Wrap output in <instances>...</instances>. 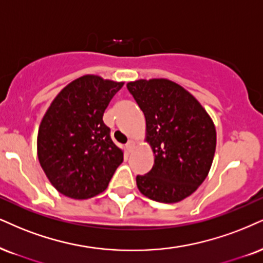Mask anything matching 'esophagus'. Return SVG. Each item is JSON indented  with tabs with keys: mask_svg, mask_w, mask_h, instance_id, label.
<instances>
[{
	"mask_svg": "<svg viewBox=\"0 0 263 263\" xmlns=\"http://www.w3.org/2000/svg\"><path fill=\"white\" fill-rule=\"evenodd\" d=\"M125 146H126V148H128V151L130 152V151L133 150V148L135 147V141H134V140H129L128 142H126Z\"/></svg>",
	"mask_w": 263,
	"mask_h": 263,
	"instance_id": "1",
	"label": "esophagus"
}]
</instances>
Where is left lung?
<instances>
[{"instance_id": "left-lung-1", "label": "left lung", "mask_w": 263, "mask_h": 263, "mask_svg": "<svg viewBox=\"0 0 263 263\" xmlns=\"http://www.w3.org/2000/svg\"><path fill=\"white\" fill-rule=\"evenodd\" d=\"M146 119L145 141L155 155L152 170L137 177L142 195L179 202L206 179L216 151V128L201 103L168 79L126 84Z\"/></svg>"}]
</instances>
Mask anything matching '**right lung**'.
Returning a JSON list of instances; mask_svg holds the SVG:
<instances>
[{
  "label": "right lung",
  "mask_w": 263,
  "mask_h": 263,
  "mask_svg": "<svg viewBox=\"0 0 263 263\" xmlns=\"http://www.w3.org/2000/svg\"><path fill=\"white\" fill-rule=\"evenodd\" d=\"M123 84L83 76L63 87L45 113L37 133L39 162L64 196L85 200L99 195L123 162V151L102 119Z\"/></svg>",
  "instance_id": "right-lung-1"
}]
</instances>
